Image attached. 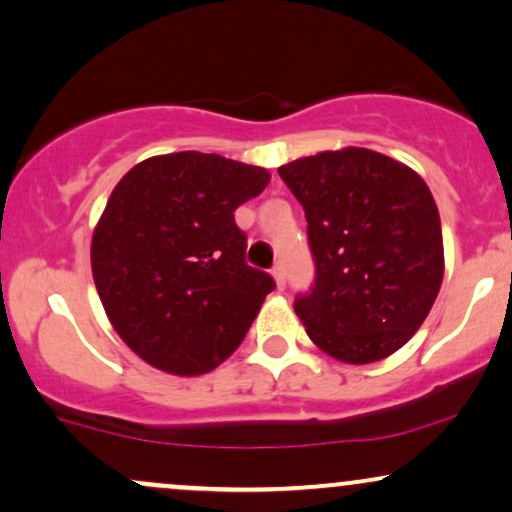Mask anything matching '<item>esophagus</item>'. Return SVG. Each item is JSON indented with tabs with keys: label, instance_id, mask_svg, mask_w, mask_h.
I'll return each mask as SVG.
<instances>
[{
	"label": "esophagus",
	"instance_id": "obj_1",
	"mask_svg": "<svg viewBox=\"0 0 512 512\" xmlns=\"http://www.w3.org/2000/svg\"><path fill=\"white\" fill-rule=\"evenodd\" d=\"M272 276H274V281H276V288H279V291H283V288H286V269H283V264H274Z\"/></svg>",
	"mask_w": 512,
	"mask_h": 512
}]
</instances>
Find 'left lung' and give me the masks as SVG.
Here are the masks:
<instances>
[{"label":"left lung","instance_id":"left-lung-1","mask_svg":"<svg viewBox=\"0 0 512 512\" xmlns=\"http://www.w3.org/2000/svg\"><path fill=\"white\" fill-rule=\"evenodd\" d=\"M305 209L317 264L295 315L319 350L348 365L384 360L415 336L443 281L432 190L398 159L341 147L279 166Z\"/></svg>","mask_w":512,"mask_h":512}]
</instances>
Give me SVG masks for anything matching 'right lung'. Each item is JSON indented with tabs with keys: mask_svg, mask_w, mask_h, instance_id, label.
<instances>
[{
	"mask_svg": "<svg viewBox=\"0 0 512 512\" xmlns=\"http://www.w3.org/2000/svg\"><path fill=\"white\" fill-rule=\"evenodd\" d=\"M269 178L221 155L171 152L116 183L92 231V279L114 331L147 365L207 374L248 334L274 281L245 264L233 212Z\"/></svg>",
	"mask_w": 512,
	"mask_h": 512,
	"instance_id": "right-lung-1",
	"label": "right lung"
}]
</instances>
